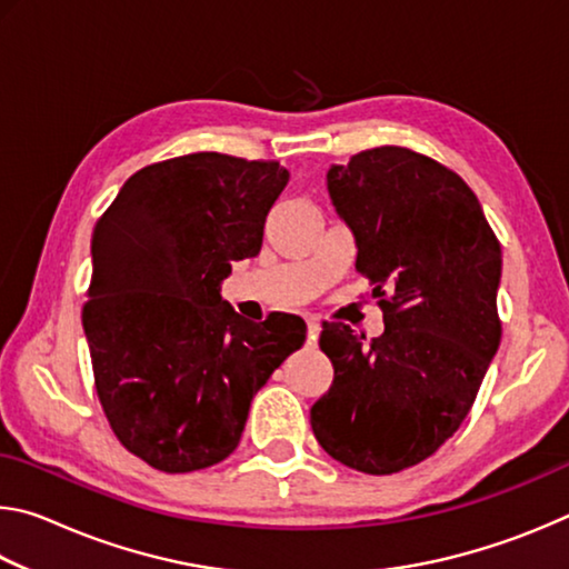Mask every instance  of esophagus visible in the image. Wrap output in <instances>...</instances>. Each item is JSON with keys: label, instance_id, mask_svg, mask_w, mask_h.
<instances>
[{"label": "esophagus", "instance_id": "34e87169", "mask_svg": "<svg viewBox=\"0 0 569 569\" xmlns=\"http://www.w3.org/2000/svg\"><path fill=\"white\" fill-rule=\"evenodd\" d=\"M308 323V343H316V341H319V333H321V326H319V321H316V319H308L306 321Z\"/></svg>", "mask_w": 569, "mask_h": 569}]
</instances>
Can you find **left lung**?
I'll return each instance as SVG.
<instances>
[{"instance_id": "1", "label": "left lung", "mask_w": 569, "mask_h": 569, "mask_svg": "<svg viewBox=\"0 0 569 569\" xmlns=\"http://www.w3.org/2000/svg\"><path fill=\"white\" fill-rule=\"evenodd\" d=\"M329 196L356 238L383 333L323 323L331 389L311 407L329 455L366 475L409 469L467 419L502 339V248L455 170L399 146L331 166Z\"/></svg>"}]
</instances>
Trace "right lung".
Here are the masks:
<instances>
[{
  "label": "right lung",
  "mask_w": 569,
  "mask_h": 569,
  "mask_svg": "<svg viewBox=\"0 0 569 569\" xmlns=\"http://www.w3.org/2000/svg\"><path fill=\"white\" fill-rule=\"evenodd\" d=\"M288 178L276 160L192 152L134 172L94 223V389L150 467L182 475L233 455L256 391L306 341L301 316L253 323L220 298L230 263L261 250Z\"/></svg>",
  "instance_id": "add662e5"
}]
</instances>
